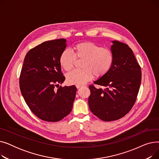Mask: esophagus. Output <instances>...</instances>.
<instances>
[{
    "mask_svg": "<svg viewBox=\"0 0 159 159\" xmlns=\"http://www.w3.org/2000/svg\"><path fill=\"white\" fill-rule=\"evenodd\" d=\"M82 86H82V85H76V87H77V88H81V87H82Z\"/></svg>",
    "mask_w": 159,
    "mask_h": 159,
    "instance_id": "obj_1",
    "label": "esophagus"
}]
</instances>
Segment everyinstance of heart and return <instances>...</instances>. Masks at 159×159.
<instances>
[{
	"label": "heart",
	"mask_w": 159,
	"mask_h": 159,
	"mask_svg": "<svg viewBox=\"0 0 159 159\" xmlns=\"http://www.w3.org/2000/svg\"><path fill=\"white\" fill-rule=\"evenodd\" d=\"M73 53L68 49H65L59 57V64L66 71L73 67L75 57L84 59L82 62L81 70H75L68 74L67 81L70 84L82 85L93 78L105 75L111 69L114 61L111 50L102 48L91 42L79 43L74 46Z\"/></svg>",
	"instance_id": "b5f03b06"
}]
</instances>
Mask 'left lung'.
<instances>
[{"mask_svg": "<svg viewBox=\"0 0 159 159\" xmlns=\"http://www.w3.org/2000/svg\"><path fill=\"white\" fill-rule=\"evenodd\" d=\"M111 43L110 49L114 55L111 68L93 82L105 88L89 86V109L104 121L119 119L131 110L141 83L140 67L131 48L117 40Z\"/></svg>", "mask_w": 159, "mask_h": 159, "instance_id": "1", "label": "left lung"}]
</instances>
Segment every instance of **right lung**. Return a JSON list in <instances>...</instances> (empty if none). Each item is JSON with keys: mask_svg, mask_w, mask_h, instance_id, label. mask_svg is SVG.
I'll list each match as a JSON object with an SVG mask.
<instances>
[{"mask_svg": "<svg viewBox=\"0 0 159 159\" xmlns=\"http://www.w3.org/2000/svg\"><path fill=\"white\" fill-rule=\"evenodd\" d=\"M64 39L45 41L25 56L19 79L20 89L31 111L42 120L57 122L72 110L75 86H60L65 80L59 57L66 48Z\"/></svg>", "mask_w": 159, "mask_h": 159, "instance_id": "add662e5", "label": "right lung"}]
</instances>
